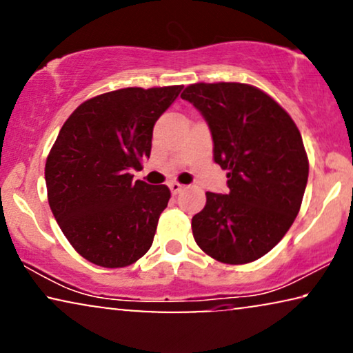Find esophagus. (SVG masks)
<instances>
[{"label": "esophagus", "instance_id": "34e87169", "mask_svg": "<svg viewBox=\"0 0 353 353\" xmlns=\"http://www.w3.org/2000/svg\"><path fill=\"white\" fill-rule=\"evenodd\" d=\"M168 188H170V191H172V194L173 196H176L178 192L180 191H183L185 190V186L183 185H180V183H176V181H173V183H170V185H168Z\"/></svg>", "mask_w": 353, "mask_h": 353}]
</instances>
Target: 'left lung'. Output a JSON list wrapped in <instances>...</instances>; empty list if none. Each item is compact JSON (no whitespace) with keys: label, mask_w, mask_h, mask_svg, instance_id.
<instances>
[{"label":"left lung","mask_w":353,"mask_h":353,"mask_svg":"<svg viewBox=\"0 0 353 353\" xmlns=\"http://www.w3.org/2000/svg\"><path fill=\"white\" fill-rule=\"evenodd\" d=\"M181 98L209 123L214 161L228 172V194L205 192V207L192 216L194 241L221 263L254 262L301 210L308 180L301 132L272 96L248 83H194Z\"/></svg>","instance_id":"left-lung-1"}]
</instances>
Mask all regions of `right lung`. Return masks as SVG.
<instances>
[{
    "label": "right lung",
    "mask_w": 353,
    "mask_h": 353,
    "mask_svg": "<svg viewBox=\"0 0 353 353\" xmlns=\"http://www.w3.org/2000/svg\"><path fill=\"white\" fill-rule=\"evenodd\" d=\"M181 88L109 91L81 103L62 125L45 165L48 202L88 262L128 267L152 245L170 190L133 181L130 172L151 156L154 123Z\"/></svg>",
    "instance_id": "1"
}]
</instances>
